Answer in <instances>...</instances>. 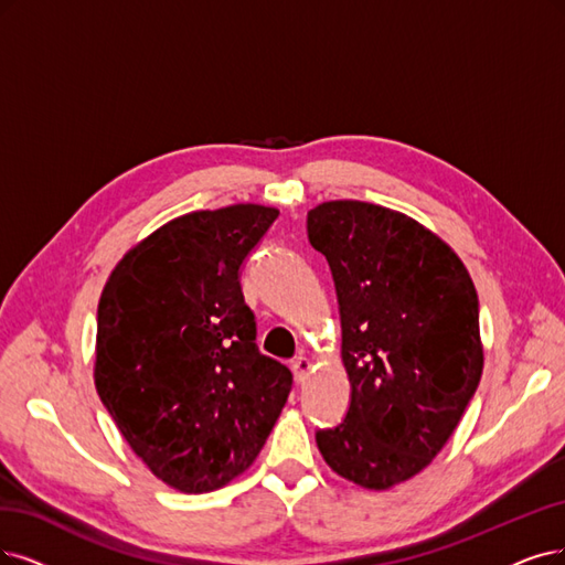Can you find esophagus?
Wrapping results in <instances>:
<instances>
[{
    "instance_id": "esophagus-1",
    "label": "esophagus",
    "mask_w": 565,
    "mask_h": 565,
    "mask_svg": "<svg viewBox=\"0 0 565 565\" xmlns=\"http://www.w3.org/2000/svg\"><path fill=\"white\" fill-rule=\"evenodd\" d=\"M309 370H311V361H309V359L298 356V359L294 361V374H296V382H298V384H302V382L307 380Z\"/></svg>"
}]
</instances>
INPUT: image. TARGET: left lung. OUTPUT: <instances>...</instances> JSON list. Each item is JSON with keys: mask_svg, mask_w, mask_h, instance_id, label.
I'll return each instance as SVG.
<instances>
[{"mask_svg": "<svg viewBox=\"0 0 565 565\" xmlns=\"http://www.w3.org/2000/svg\"><path fill=\"white\" fill-rule=\"evenodd\" d=\"M326 256L351 382L344 419L317 430L326 463L382 491L422 472L482 377L479 300L466 265L424 225L386 206L335 200L307 214Z\"/></svg>", "mask_w": 565, "mask_h": 565, "instance_id": "left-lung-1", "label": "left lung"}]
</instances>
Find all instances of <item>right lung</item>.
Wrapping results in <instances>:
<instances>
[{"label":"right lung","instance_id":"add662e5","mask_svg":"<svg viewBox=\"0 0 565 565\" xmlns=\"http://www.w3.org/2000/svg\"><path fill=\"white\" fill-rule=\"evenodd\" d=\"M279 212L233 204L162 225L116 265L97 307L95 386L149 470L185 493L256 461L294 386L260 353L239 275Z\"/></svg>","mask_w":565,"mask_h":565}]
</instances>
